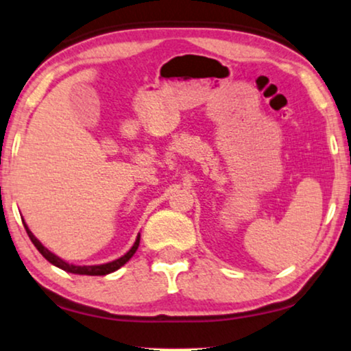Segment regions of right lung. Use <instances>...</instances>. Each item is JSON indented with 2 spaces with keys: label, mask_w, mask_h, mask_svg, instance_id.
I'll return each instance as SVG.
<instances>
[{
  "label": "right lung",
  "mask_w": 351,
  "mask_h": 351,
  "mask_svg": "<svg viewBox=\"0 0 351 351\" xmlns=\"http://www.w3.org/2000/svg\"><path fill=\"white\" fill-rule=\"evenodd\" d=\"M25 230H27V234H29V237H30L32 243L35 245L36 250H38V252L42 253L43 256L47 258L49 263H51V265L61 267V269H64L67 272H72V274H82V276H106V274H109V272L117 271L121 266H124L125 263L129 261L132 256H134L135 252H136V248H138V245H140V235H138V237H136L134 247H132L129 252L124 254V256H121L119 259H116V261L106 263V265H98V266H74V265H69V263L62 261L61 258H58L56 254H53L51 252H49V250L45 248L43 245L35 239V235L32 234V232L29 230V227H27V226H25Z\"/></svg>",
  "instance_id": "obj_1"
}]
</instances>
